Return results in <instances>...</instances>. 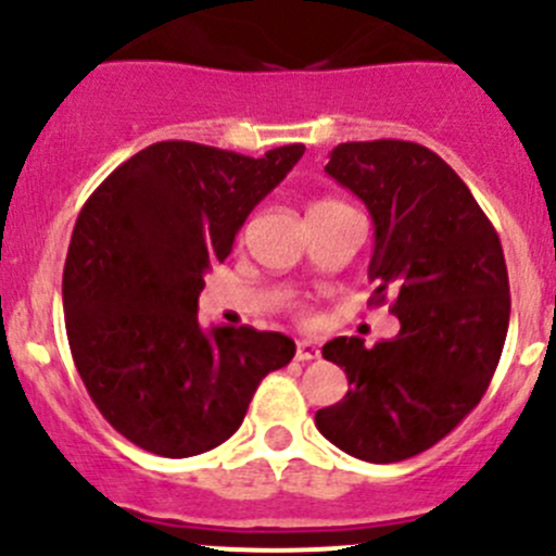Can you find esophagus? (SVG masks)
Returning a JSON list of instances; mask_svg holds the SVG:
<instances>
[{
	"label": "esophagus",
	"mask_w": 556,
	"mask_h": 556,
	"mask_svg": "<svg viewBox=\"0 0 556 556\" xmlns=\"http://www.w3.org/2000/svg\"><path fill=\"white\" fill-rule=\"evenodd\" d=\"M317 355H320V348H317L315 342H306V339H301V342L295 344V361H301V364H304V361L317 358Z\"/></svg>",
	"instance_id": "1"
}]
</instances>
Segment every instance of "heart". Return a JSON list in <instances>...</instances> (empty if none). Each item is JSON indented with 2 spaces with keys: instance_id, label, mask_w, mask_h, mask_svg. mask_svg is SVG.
Returning a JSON list of instances; mask_svg holds the SVG:
<instances>
[{
  "instance_id": "1",
  "label": "heart",
  "mask_w": 556,
  "mask_h": 556,
  "mask_svg": "<svg viewBox=\"0 0 556 556\" xmlns=\"http://www.w3.org/2000/svg\"><path fill=\"white\" fill-rule=\"evenodd\" d=\"M317 203H320V201H317Z\"/></svg>"
}]
</instances>
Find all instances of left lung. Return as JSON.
<instances>
[{
  "label": "left lung",
  "mask_w": 556,
  "mask_h": 556,
  "mask_svg": "<svg viewBox=\"0 0 556 556\" xmlns=\"http://www.w3.org/2000/svg\"><path fill=\"white\" fill-rule=\"evenodd\" d=\"M326 174L369 208L371 301L393 295L402 328L375 348L323 344L350 391L317 409L315 427L344 454L391 465L440 443L486 393L508 333V268L497 230L432 149L339 143Z\"/></svg>",
  "instance_id": "1"
}]
</instances>
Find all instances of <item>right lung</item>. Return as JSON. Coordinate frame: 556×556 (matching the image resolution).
Wrapping results in <instances>:
<instances>
[{
    "instance_id": "obj_1",
    "label": "right lung",
    "mask_w": 556,
    "mask_h": 556,
    "mask_svg": "<svg viewBox=\"0 0 556 556\" xmlns=\"http://www.w3.org/2000/svg\"><path fill=\"white\" fill-rule=\"evenodd\" d=\"M304 147L263 157L190 141L152 143L80 208L64 261L70 353L91 402L149 454L217 448L244 421L263 377L295 342L250 326L198 323L203 274L233 250L252 208Z\"/></svg>"
}]
</instances>
